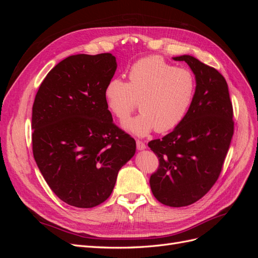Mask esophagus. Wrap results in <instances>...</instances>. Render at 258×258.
I'll list each match as a JSON object with an SVG mask.
<instances>
[{
    "label": "esophagus",
    "instance_id": "1",
    "mask_svg": "<svg viewBox=\"0 0 258 258\" xmlns=\"http://www.w3.org/2000/svg\"><path fill=\"white\" fill-rule=\"evenodd\" d=\"M137 148L139 151H142V150H145L146 145L144 142L141 141V140H137Z\"/></svg>",
    "mask_w": 258,
    "mask_h": 258
}]
</instances>
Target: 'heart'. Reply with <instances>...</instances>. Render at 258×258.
Returning a JSON list of instances; mask_svg holds the SVG:
<instances>
[{"instance_id":"obj_1","label":"heart","mask_w":258,"mask_h":258,"mask_svg":"<svg viewBox=\"0 0 258 258\" xmlns=\"http://www.w3.org/2000/svg\"><path fill=\"white\" fill-rule=\"evenodd\" d=\"M196 93V79L188 69L176 68L158 56L140 59L128 71V83L112 79L105 86L108 110L120 121L135 111L140 100L141 113L123 123L138 137L156 129H174L188 113Z\"/></svg>"}]
</instances>
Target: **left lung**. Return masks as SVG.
<instances>
[{"label":"left lung","instance_id":"left-lung-1","mask_svg":"<svg viewBox=\"0 0 258 258\" xmlns=\"http://www.w3.org/2000/svg\"><path fill=\"white\" fill-rule=\"evenodd\" d=\"M196 93L185 118L172 132L148 146L159 159L151 175L152 192L162 205L178 208L201 199L221 174L233 135V111L224 76L189 54Z\"/></svg>","mask_w":258,"mask_h":258}]
</instances>
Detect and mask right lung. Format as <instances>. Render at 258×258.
<instances>
[{"mask_svg": "<svg viewBox=\"0 0 258 258\" xmlns=\"http://www.w3.org/2000/svg\"><path fill=\"white\" fill-rule=\"evenodd\" d=\"M112 53L74 54L45 77L32 107V150L50 189L66 204L93 208L111 196L136 141L113 122L104 89Z\"/></svg>", "mask_w": 258, "mask_h": 258, "instance_id": "1", "label": "right lung"}]
</instances>
